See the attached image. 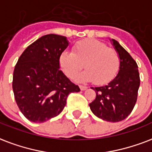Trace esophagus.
Returning a JSON list of instances; mask_svg holds the SVG:
<instances>
[{
  "mask_svg": "<svg viewBox=\"0 0 152 152\" xmlns=\"http://www.w3.org/2000/svg\"><path fill=\"white\" fill-rule=\"evenodd\" d=\"M80 88L81 91H85V90L88 89V87L83 86V85H80Z\"/></svg>",
  "mask_w": 152,
  "mask_h": 152,
  "instance_id": "1",
  "label": "esophagus"
}]
</instances>
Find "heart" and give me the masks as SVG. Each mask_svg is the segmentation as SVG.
I'll list each match as a JSON object with an SVG mask.
<instances>
[{"label":"heart","mask_w":152,"mask_h":152,"mask_svg":"<svg viewBox=\"0 0 152 152\" xmlns=\"http://www.w3.org/2000/svg\"><path fill=\"white\" fill-rule=\"evenodd\" d=\"M61 70L68 78H73L84 68L87 69L76 77L80 82H91L99 85L112 81L117 75L120 58L114 48L94 39L80 40L74 45L72 52L64 51L59 58Z\"/></svg>","instance_id":"b5f03b06"}]
</instances>
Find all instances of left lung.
I'll list each match as a JSON object with an SVG mask.
<instances>
[{"mask_svg":"<svg viewBox=\"0 0 152 152\" xmlns=\"http://www.w3.org/2000/svg\"><path fill=\"white\" fill-rule=\"evenodd\" d=\"M111 41L120 56V70L107 85L92 88L96 97L89 107L99 119L115 123L126 119L135 107L140 79L135 60L118 41Z\"/></svg>","mask_w":152,"mask_h":152,"instance_id":"left-lung-1","label":"left lung"}]
</instances>
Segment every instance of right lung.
<instances>
[{"mask_svg":"<svg viewBox=\"0 0 152 152\" xmlns=\"http://www.w3.org/2000/svg\"><path fill=\"white\" fill-rule=\"evenodd\" d=\"M68 46L66 37L43 36L27 47L15 66L12 90L22 114L34 123L57 116L78 85L60 69L59 58Z\"/></svg>","mask_w":152,"mask_h":152,"instance_id":"right-lung-1","label":"right lung"}]
</instances>
